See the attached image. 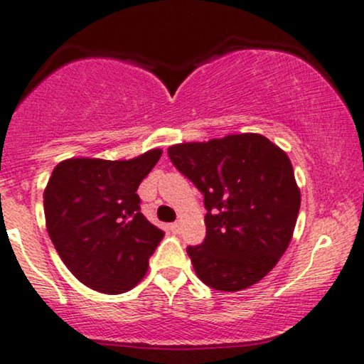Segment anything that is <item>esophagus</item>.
<instances>
[{
    "label": "esophagus",
    "instance_id": "1",
    "mask_svg": "<svg viewBox=\"0 0 364 364\" xmlns=\"http://www.w3.org/2000/svg\"><path fill=\"white\" fill-rule=\"evenodd\" d=\"M169 230L174 232V234H178V232H179V224H178V222H173V224H169Z\"/></svg>",
    "mask_w": 364,
    "mask_h": 364
}]
</instances>
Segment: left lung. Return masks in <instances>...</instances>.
I'll list each match as a JSON object with an SVG mask.
<instances>
[{
	"label": "left lung",
	"instance_id": "8db88e82",
	"mask_svg": "<svg viewBox=\"0 0 364 364\" xmlns=\"http://www.w3.org/2000/svg\"><path fill=\"white\" fill-rule=\"evenodd\" d=\"M179 173L203 193L207 237L188 247L196 277L239 291L277 266L290 244L300 188L287 152L259 134H234L168 149Z\"/></svg>",
	"mask_w": 364,
	"mask_h": 364
}]
</instances>
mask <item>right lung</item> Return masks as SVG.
Segmentation results:
<instances>
[{
    "instance_id": "right-lung-1",
    "label": "right lung",
    "mask_w": 364,
    "mask_h": 364,
    "mask_svg": "<svg viewBox=\"0 0 364 364\" xmlns=\"http://www.w3.org/2000/svg\"><path fill=\"white\" fill-rule=\"evenodd\" d=\"M163 151L129 161L73 157L43 191L49 237L68 269L96 291L125 293L146 277L164 232L140 213L137 188Z\"/></svg>"
}]
</instances>
